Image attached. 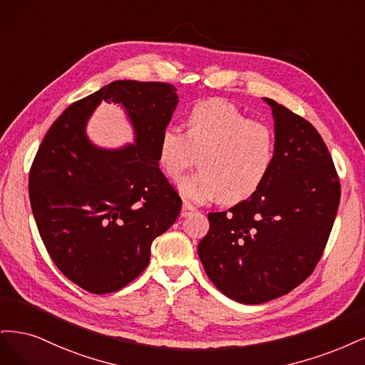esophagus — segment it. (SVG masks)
<instances>
[{"instance_id": "34e87169", "label": "esophagus", "mask_w": 365, "mask_h": 365, "mask_svg": "<svg viewBox=\"0 0 365 365\" xmlns=\"http://www.w3.org/2000/svg\"><path fill=\"white\" fill-rule=\"evenodd\" d=\"M194 210H195V209H194L192 206H190V205H186V203H185V205H183V207H182V212H180V215H182V217H187V215H191V214L194 212Z\"/></svg>"}]
</instances>
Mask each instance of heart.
<instances>
[{
    "label": "heart",
    "mask_w": 365,
    "mask_h": 365,
    "mask_svg": "<svg viewBox=\"0 0 365 365\" xmlns=\"http://www.w3.org/2000/svg\"><path fill=\"white\" fill-rule=\"evenodd\" d=\"M200 155V171L179 183L187 203L218 200L235 205L261 190L276 160L272 127L253 121L237 106L221 98L195 103L186 115V132L163 128L156 160L162 173L179 180Z\"/></svg>",
    "instance_id": "b5f03b06"
}]
</instances>
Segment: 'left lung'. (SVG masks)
Masks as SVG:
<instances>
[{
  "label": "left lung",
  "instance_id": "obj_1",
  "mask_svg": "<svg viewBox=\"0 0 365 365\" xmlns=\"http://www.w3.org/2000/svg\"><path fill=\"white\" fill-rule=\"evenodd\" d=\"M276 160L261 190L210 212L198 256L212 284L245 304L277 299L300 285L320 261L341 186L315 127L274 100Z\"/></svg>",
  "mask_w": 365,
  "mask_h": 365
}]
</instances>
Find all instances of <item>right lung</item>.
I'll use <instances>...</instances> for the list:
<instances>
[{
  "mask_svg": "<svg viewBox=\"0 0 365 365\" xmlns=\"http://www.w3.org/2000/svg\"><path fill=\"white\" fill-rule=\"evenodd\" d=\"M120 103L135 143L101 149L86 124L101 101ZM179 97L159 81L116 80L74 104L46 132L29 175L34 221L57 268L93 294L118 291L150 262L151 242L182 200L159 170L158 140Z\"/></svg>",
  "mask_w": 365,
  "mask_h": 365,
  "instance_id": "1",
  "label": "right lung"
}]
</instances>
